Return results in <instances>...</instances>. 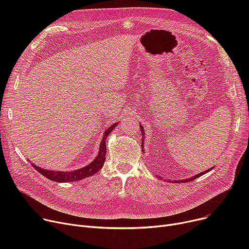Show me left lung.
I'll return each mask as SVG.
<instances>
[{
  "label": "left lung",
  "instance_id": "1",
  "mask_svg": "<svg viewBox=\"0 0 249 249\" xmlns=\"http://www.w3.org/2000/svg\"><path fill=\"white\" fill-rule=\"evenodd\" d=\"M140 130H141V134H142V144H141V147H142V152L144 151V149H143V147H144V144H143V143H144V138H145V132H144V129H143V127H142V125L140 124ZM214 167H211V168H209V169H207V171H205V172H202L201 174H198V175H196V176H194V177H192V178H186V179H179V180H174V181H172V182H187V181H191V180H194L195 178H199V177H201V176H203V175H205V174H207V173H209L210 171H212ZM160 178V177H159Z\"/></svg>",
  "mask_w": 249,
  "mask_h": 249
}]
</instances>
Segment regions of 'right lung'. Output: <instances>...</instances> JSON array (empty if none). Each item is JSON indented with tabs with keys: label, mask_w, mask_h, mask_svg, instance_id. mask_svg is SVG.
Here are the masks:
<instances>
[{
	"label": "right lung",
	"mask_w": 249,
	"mask_h": 249,
	"mask_svg": "<svg viewBox=\"0 0 249 249\" xmlns=\"http://www.w3.org/2000/svg\"><path fill=\"white\" fill-rule=\"evenodd\" d=\"M117 125H118V123H114L109 128L106 129V131H104V136L102 138L101 144L99 147V152H98V155L96 156V159L90 163H89L88 165H86L82 168H78V169H75V171H71V172H56V171H49V169H45L40 166H37L36 164L32 163L29 160H28V161H30L32 166L36 169L37 172L40 173L42 176H44L45 178H47L50 180L57 181V182L77 181V180H81L83 178L94 176L103 167L104 162H105V160H106V153H107L106 139Z\"/></svg>",
	"instance_id": "1"
}]
</instances>
